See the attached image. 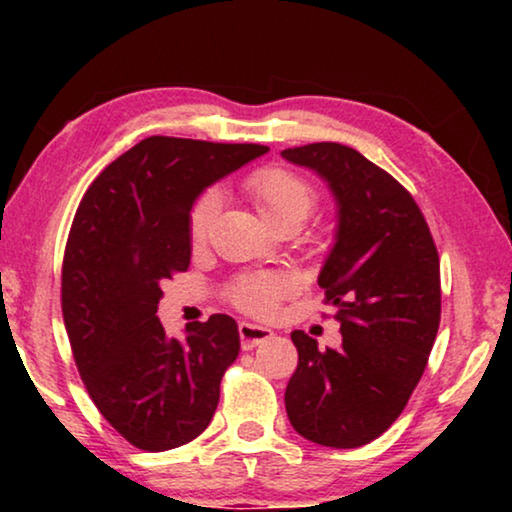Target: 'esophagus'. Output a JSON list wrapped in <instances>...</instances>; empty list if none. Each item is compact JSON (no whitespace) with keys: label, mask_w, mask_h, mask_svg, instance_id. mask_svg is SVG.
Here are the masks:
<instances>
[{"label":"esophagus","mask_w":512,"mask_h":512,"mask_svg":"<svg viewBox=\"0 0 512 512\" xmlns=\"http://www.w3.org/2000/svg\"><path fill=\"white\" fill-rule=\"evenodd\" d=\"M239 336H241V348L253 350L259 343L273 339V332L268 327L248 323V320H244V323H239Z\"/></svg>","instance_id":"34e87169"}]
</instances>
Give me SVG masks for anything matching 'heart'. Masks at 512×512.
I'll use <instances>...</instances> for the list:
<instances>
[{"label": "heart", "instance_id": "heart-1", "mask_svg": "<svg viewBox=\"0 0 512 512\" xmlns=\"http://www.w3.org/2000/svg\"><path fill=\"white\" fill-rule=\"evenodd\" d=\"M246 192L253 198L259 214L271 225L284 221H296L300 225L316 210L318 203L316 189L305 178L280 167H264L250 173L246 178ZM219 203V194L207 192L194 205L192 216H189V235L196 244L210 232L214 216L219 212ZM296 287V277L289 273H262L239 280L232 287L230 296L244 311L255 316H268L277 302L296 291Z\"/></svg>", "mask_w": 512, "mask_h": 512}]
</instances>
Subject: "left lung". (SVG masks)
<instances>
[{
  "label": "left lung",
  "instance_id": "1",
  "mask_svg": "<svg viewBox=\"0 0 512 512\" xmlns=\"http://www.w3.org/2000/svg\"><path fill=\"white\" fill-rule=\"evenodd\" d=\"M323 178L336 203L334 246L318 287L336 309L343 343L318 350L291 332L298 368L284 404L302 438L354 449L400 418L440 325V262L429 225L397 180L336 142L282 151Z\"/></svg>",
  "mask_w": 512,
  "mask_h": 512
}]
</instances>
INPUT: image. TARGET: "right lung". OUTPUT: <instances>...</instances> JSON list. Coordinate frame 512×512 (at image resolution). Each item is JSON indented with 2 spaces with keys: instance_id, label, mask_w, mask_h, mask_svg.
<instances>
[{
  "instance_id": "1",
  "label": "right lung",
  "mask_w": 512,
  "mask_h": 512,
  "mask_svg": "<svg viewBox=\"0 0 512 512\" xmlns=\"http://www.w3.org/2000/svg\"><path fill=\"white\" fill-rule=\"evenodd\" d=\"M268 151L146 137L85 192L63 259V318L76 368L103 418L144 452L207 429L221 377L239 354L235 318L210 316L169 339L155 316L160 284L187 271L189 216L216 180Z\"/></svg>"
}]
</instances>
